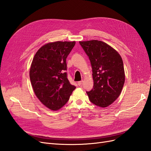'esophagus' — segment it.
<instances>
[{"instance_id":"obj_1","label":"esophagus","mask_w":151,"mask_h":151,"mask_svg":"<svg viewBox=\"0 0 151 151\" xmlns=\"http://www.w3.org/2000/svg\"><path fill=\"white\" fill-rule=\"evenodd\" d=\"M77 84H78V86H81L82 84H83V81H79L78 83H77Z\"/></svg>"}]
</instances>
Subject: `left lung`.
<instances>
[{
	"mask_svg": "<svg viewBox=\"0 0 151 151\" xmlns=\"http://www.w3.org/2000/svg\"><path fill=\"white\" fill-rule=\"evenodd\" d=\"M92 67L94 86L87 91L89 100L99 107H107L119 96L125 83L122 58L116 50L99 40L80 42Z\"/></svg>",
	"mask_w": 151,
	"mask_h": 151,
	"instance_id": "1",
	"label": "left lung"
}]
</instances>
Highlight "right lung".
<instances>
[{
    "instance_id": "right-lung-1",
    "label": "right lung",
    "mask_w": 151,
    "mask_h": 151,
    "mask_svg": "<svg viewBox=\"0 0 151 151\" xmlns=\"http://www.w3.org/2000/svg\"><path fill=\"white\" fill-rule=\"evenodd\" d=\"M75 42H55L41 47L33 59L29 77L34 92L45 106L55 111L69 99L76 87L67 79L66 58Z\"/></svg>"
}]
</instances>
